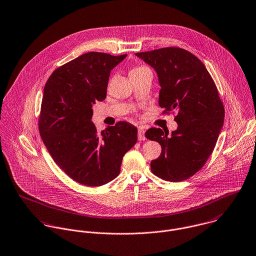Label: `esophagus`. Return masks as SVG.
<instances>
[{
    "instance_id": "34e87169",
    "label": "esophagus",
    "mask_w": 256,
    "mask_h": 256,
    "mask_svg": "<svg viewBox=\"0 0 256 256\" xmlns=\"http://www.w3.org/2000/svg\"><path fill=\"white\" fill-rule=\"evenodd\" d=\"M138 139L139 141H144L146 140V137H145V130L143 128H139L138 129Z\"/></svg>"
}]
</instances>
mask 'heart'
I'll return each instance as SVG.
<instances>
[{"mask_svg": "<svg viewBox=\"0 0 256 256\" xmlns=\"http://www.w3.org/2000/svg\"><path fill=\"white\" fill-rule=\"evenodd\" d=\"M145 67H136V68H134V69H132L131 70V72H135V71H139V70H142V69H144Z\"/></svg>", "mask_w": 256, "mask_h": 256, "instance_id": "heart-1", "label": "heart"}]
</instances>
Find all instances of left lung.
I'll return each mask as SVG.
<instances>
[{"label":"left lung","instance_id":"obj_1","mask_svg":"<svg viewBox=\"0 0 256 256\" xmlns=\"http://www.w3.org/2000/svg\"><path fill=\"white\" fill-rule=\"evenodd\" d=\"M136 56L156 70L162 88L158 104L162 114L176 111L178 125L172 136L160 128L146 131V139L162 146L160 156L150 162L152 172L168 182L186 180L206 164L224 124L216 84L204 64L182 48L166 47Z\"/></svg>","mask_w":256,"mask_h":256}]
</instances>
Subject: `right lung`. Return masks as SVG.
<instances>
[{"mask_svg":"<svg viewBox=\"0 0 256 256\" xmlns=\"http://www.w3.org/2000/svg\"><path fill=\"white\" fill-rule=\"evenodd\" d=\"M126 56L86 53L56 69L45 84L40 137L54 162L76 182L92 187L110 182L137 142V128L126 121L102 133L90 121L92 106L106 96L110 71Z\"/></svg>","mask_w":256,"mask_h":256,"instance_id":"1","label":"right lung"}]
</instances>
